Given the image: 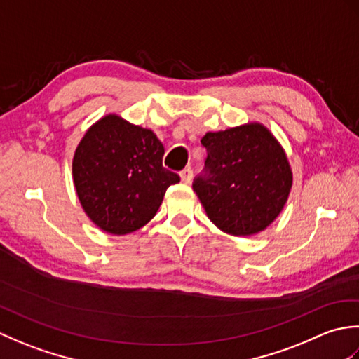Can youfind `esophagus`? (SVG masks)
<instances>
[{"mask_svg": "<svg viewBox=\"0 0 359 359\" xmlns=\"http://www.w3.org/2000/svg\"><path fill=\"white\" fill-rule=\"evenodd\" d=\"M180 179H182V182H184V184H191L193 171L189 170V168H185V170L180 172Z\"/></svg>", "mask_w": 359, "mask_h": 359, "instance_id": "1", "label": "esophagus"}]
</instances>
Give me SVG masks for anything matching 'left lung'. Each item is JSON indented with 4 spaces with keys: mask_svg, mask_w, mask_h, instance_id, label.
Masks as SVG:
<instances>
[{
    "mask_svg": "<svg viewBox=\"0 0 359 359\" xmlns=\"http://www.w3.org/2000/svg\"><path fill=\"white\" fill-rule=\"evenodd\" d=\"M207 174L193 189L208 219L226 234L266 230L284 210L293 187L285 149L269 128L248 121L202 137Z\"/></svg>",
    "mask_w": 359,
    "mask_h": 359,
    "instance_id": "8db88e82",
    "label": "left lung"
}]
</instances>
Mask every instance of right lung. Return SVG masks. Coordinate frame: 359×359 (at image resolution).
Returning a JSON list of instances; mask_svg holds the SVG:
<instances>
[{"label":"right lung","mask_w":359,"mask_h":359,"mask_svg":"<svg viewBox=\"0 0 359 359\" xmlns=\"http://www.w3.org/2000/svg\"><path fill=\"white\" fill-rule=\"evenodd\" d=\"M165 148L151 129L106 114L90 125L72 158L83 211L102 231L123 236L156 216L180 177L162 165Z\"/></svg>","instance_id":"add662e5"}]
</instances>
